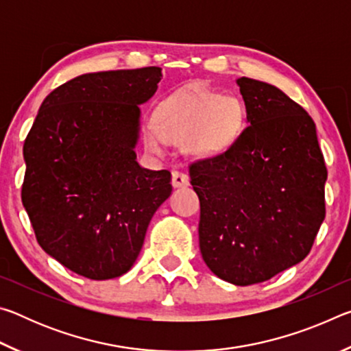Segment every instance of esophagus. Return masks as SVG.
Wrapping results in <instances>:
<instances>
[{
    "label": "esophagus",
    "mask_w": 351,
    "mask_h": 351,
    "mask_svg": "<svg viewBox=\"0 0 351 351\" xmlns=\"http://www.w3.org/2000/svg\"><path fill=\"white\" fill-rule=\"evenodd\" d=\"M171 184H173V187L189 186V176L186 173H182V171L175 170L173 173H171Z\"/></svg>",
    "instance_id": "34e87169"
}]
</instances>
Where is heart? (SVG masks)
I'll list each match as a JSON object with an SVG mask.
<instances>
[{
  "instance_id": "b5f03b06",
  "label": "heart",
  "mask_w": 351,
  "mask_h": 351,
  "mask_svg": "<svg viewBox=\"0 0 351 351\" xmlns=\"http://www.w3.org/2000/svg\"><path fill=\"white\" fill-rule=\"evenodd\" d=\"M245 119V106L237 97L187 90L159 104L154 122L144 128V141L153 153H161L165 141H182L189 153L212 156L234 144L243 132Z\"/></svg>"
}]
</instances>
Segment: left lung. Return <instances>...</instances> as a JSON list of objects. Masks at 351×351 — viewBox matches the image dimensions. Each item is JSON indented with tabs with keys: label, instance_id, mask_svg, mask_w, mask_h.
Masks as SVG:
<instances>
[{
	"label": "left lung",
	"instance_id": "1",
	"mask_svg": "<svg viewBox=\"0 0 351 351\" xmlns=\"http://www.w3.org/2000/svg\"><path fill=\"white\" fill-rule=\"evenodd\" d=\"M246 127L224 152L189 164L199 249L237 287L269 280L310 254L325 218L326 165L310 114L269 83L237 80Z\"/></svg>",
	"mask_w": 351,
	"mask_h": 351
}]
</instances>
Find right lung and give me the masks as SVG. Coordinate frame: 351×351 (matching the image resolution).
Returning a JSON list of instances; mask_svg holds the SVG:
<instances>
[{
    "instance_id": "right-lung-1",
    "label": "right lung",
    "mask_w": 351,
    "mask_h": 351,
    "mask_svg": "<svg viewBox=\"0 0 351 351\" xmlns=\"http://www.w3.org/2000/svg\"><path fill=\"white\" fill-rule=\"evenodd\" d=\"M161 68L83 74L40 106L23 147V206L38 245L75 274L114 278L132 268L153 213L171 193L169 170L142 169L139 104Z\"/></svg>"
}]
</instances>
